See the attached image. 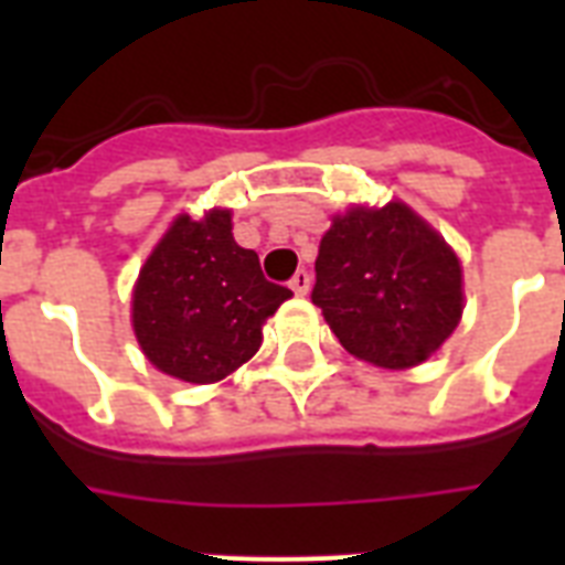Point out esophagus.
I'll use <instances>...</instances> for the list:
<instances>
[{
  "label": "esophagus",
  "instance_id": "34e87169",
  "mask_svg": "<svg viewBox=\"0 0 565 565\" xmlns=\"http://www.w3.org/2000/svg\"><path fill=\"white\" fill-rule=\"evenodd\" d=\"M290 290L296 292V296H305V292L310 290V273H308V269H299V273L292 275Z\"/></svg>",
  "mask_w": 565,
  "mask_h": 565
}]
</instances>
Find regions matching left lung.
Listing matches in <instances>:
<instances>
[{
	"label": "left lung",
	"instance_id": "8db88e82",
	"mask_svg": "<svg viewBox=\"0 0 565 565\" xmlns=\"http://www.w3.org/2000/svg\"><path fill=\"white\" fill-rule=\"evenodd\" d=\"M310 299L345 352L386 370L428 361L463 313L460 260L402 202L337 216Z\"/></svg>",
	"mask_w": 565,
	"mask_h": 565
}]
</instances>
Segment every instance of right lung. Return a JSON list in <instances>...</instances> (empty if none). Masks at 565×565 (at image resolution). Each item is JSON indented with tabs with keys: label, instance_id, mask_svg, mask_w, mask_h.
Wrapping results in <instances>:
<instances>
[{
	"label": "right lung",
	"instance_id": "add662e5",
	"mask_svg": "<svg viewBox=\"0 0 565 565\" xmlns=\"http://www.w3.org/2000/svg\"><path fill=\"white\" fill-rule=\"evenodd\" d=\"M292 292L266 281L252 248L234 243L231 213L179 216L135 287V334L161 372L213 384L260 349V326Z\"/></svg>",
	"mask_w": 565,
	"mask_h": 565
}]
</instances>
